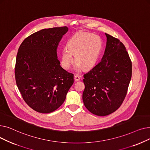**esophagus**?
<instances>
[{"instance_id": "1", "label": "esophagus", "mask_w": 150, "mask_h": 150, "mask_svg": "<svg viewBox=\"0 0 150 150\" xmlns=\"http://www.w3.org/2000/svg\"><path fill=\"white\" fill-rule=\"evenodd\" d=\"M74 80L75 81H78L80 80V78L78 75H75L74 76Z\"/></svg>"}]
</instances>
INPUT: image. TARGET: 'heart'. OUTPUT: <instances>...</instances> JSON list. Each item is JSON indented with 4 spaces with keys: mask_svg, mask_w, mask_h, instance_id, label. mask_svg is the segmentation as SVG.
Here are the masks:
<instances>
[{
    "mask_svg": "<svg viewBox=\"0 0 150 150\" xmlns=\"http://www.w3.org/2000/svg\"><path fill=\"white\" fill-rule=\"evenodd\" d=\"M101 46V42L98 36L89 33L78 34L69 42L67 48L62 50L61 64L64 69L68 70L74 61L73 54L76 62V70L81 69L82 67L91 68L98 59Z\"/></svg>",
    "mask_w": 150,
    "mask_h": 150,
    "instance_id": "b5f03b06",
    "label": "heart"
}]
</instances>
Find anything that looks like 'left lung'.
I'll return each instance as SVG.
<instances>
[{"instance_id":"left-lung-1","label":"left lung","mask_w":150,"mask_h":150,"mask_svg":"<svg viewBox=\"0 0 150 150\" xmlns=\"http://www.w3.org/2000/svg\"><path fill=\"white\" fill-rule=\"evenodd\" d=\"M106 45L101 61L84 75L83 101L89 111L105 116L115 111L127 95L132 64L123 44L105 33Z\"/></svg>"}]
</instances>
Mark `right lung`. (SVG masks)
<instances>
[{
  "label": "right lung",
  "instance_id": "right-lung-1",
  "mask_svg": "<svg viewBox=\"0 0 150 150\" xmlns=\"http://www.w3.org/2000/svg\"><path fill=\"white\" fill-rule=\"evenodd\" d=\"M67 27L42 29L27 38L16 57L15 78L25 103L35 111L50 113L65 101L74 75L60 66L57 49Z\"/></svg>",
  "mask_w": 150,
  "mask_h": 150
}]
</instances>
